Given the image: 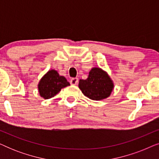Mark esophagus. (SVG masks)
Wrapping results in <instances>:
<instances>
[{
	"label": "esophagus",
	"instance_id": "34e87169",
	"mask_svg": "<svg viewBox=\"0 0 159 159\" xmlns=\"http://www.w3.org/2000/svg\"><path fill=\"white\" fill-rule=\"evenodd\" d=\"M78 82H79L78 78H72V79L70 80V83L71 84H73V85H76V84H77Z\"/></svg>",
	"mask_w": 159,
	"mask_h": 159
}]
</instances>
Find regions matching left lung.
<instances>
[{
  "label": "left lung",
  "mask_w": 159,
  "mask_h": 159,
  "mask_svg": "<svg viewBox=\"0 0 159 159\" xmlns=\"http://www.w3.org/2000/svg\"><path fill=\"white\" fill-rule=\"evenodd\" d=\"M79 88L85 96L99 101L109 96L114 84L105 71L99 68H93L89 72L88 79L80 80Z\"/></svg>",
  "instance_id": "1"
}]
</instances>
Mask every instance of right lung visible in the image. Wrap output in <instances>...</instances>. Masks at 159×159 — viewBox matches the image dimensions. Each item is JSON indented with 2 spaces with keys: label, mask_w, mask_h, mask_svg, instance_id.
<instances>
[{
  "label": "right lung",
  "mask_w": 159,
  "mask_h": 159,
  "mask_svg": "<svg viewBox=\"0 0 159 159\" xmlns=\"http://www.w3.org/2000/svg\"><path fill=\"white\" fill-rule=\"evenodd\" d=\"M70 85L66 78L60 76L55 70H51L43 77L38 84L41 97L49 99L60 92L61 88Z\"/></svg>",
  "instance_id": "add662e5"
}]
</instances>
